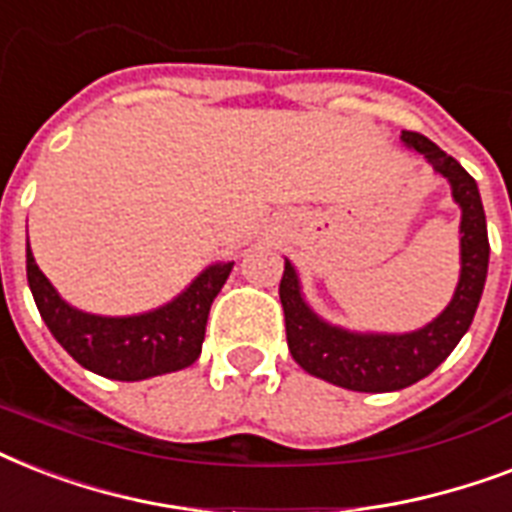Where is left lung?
Listing matches in <instances>:
<instances>
[{
	"label": "left lung",
	"mask_w": 512,
	"mask_h": 512,
	"mask_svg": "<svg viewBox=\"0 0 512 512\" xmlns=\"http://www.w3.org/2000/svg\"><path fill=\"white\" fill-rule=\"evenodd\" d=\"M401 138L409 148L433 164L438 175L452 183L454 201L462 207L460 247L462 273L452 303L433 324L412 335H350L329 327L303 303L295 268L284 265L279 284L289 353L305 372L340 388L361 393H385L414 385L428 377L444 361L476 316L489 268V236L486 215L476 180L462 170L460 162L420 132L404 130Z\"/></svg>",
	"instance_id": "1"
}]
</instances>
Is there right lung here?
Here are the masks:
<instances>
[{
    "mask_svg": "<svg viewBox=\"0 0 512 512\" xmlns=\"http://www.w3.org/2000/svg\"><path fill=\"white\" fill-rule=\"evenodd\" d=\"M231 268L233 263L212 265L183 295L159 311L130 319H106L63 303L26 244L28 287L52 337L84 369L124 382L177 372L199 358L209 308Z\"/></svg>",
    "mask_w": 512,
    "mask_h": 512,
    "instance_id": "1",
    "label": "right lung"
}]
</instances>
